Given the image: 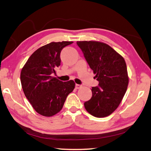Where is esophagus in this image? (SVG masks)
I'll use <instances>...</instances> for the list:
<instances>
[{"label":"esophagus","instance_id":"obj_1","mask_svg":"<svg viewBox=\"0 0 151 151\" xmlns=\"http://www.w3.org/2000/svg\"><path fill=\"white\" fill-rule=\"evenodd\" d=\"M81 85H78V84H76V85H75V88H76V89H78V88H80L81 87Z\"/></svg>","mask_w":151,"mask_h":151}]
</instances>
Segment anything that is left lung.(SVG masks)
I'll list each match as a JSON object with an SVG mask.
<instances>
[{"mask_svg":"<svg viewBox=\"0 0 151 151\" xmlns=\"http://www.w3.org/2000/svg\"><path fill=\"white\" fill-rule=\"evenodd\" d=\"M76 44L99 82L92 87L91 99L84 105L94 116H109L117 109L127 91L129 77L125 60L105 43L78 41Z\"/></svg>","mask_w":151,"mask_h":151,"instance_id":"1","label":"left lung"}]
</instances>
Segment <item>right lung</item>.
<instances>
[{"mask_svg":"<svg viewBox=\"0 0 151 151\" xmlns=\"http://www.w3.org/2000/svg\"><path fill=\"white\" fill-rule=\"evenodd\" d=\"M72 43L52 42L38 48L22 68L20 82L25 96L42 116H52L58 113L75 88L73 81L63 82L53 76L60 65L61 50Z\"/></svg>","mask_w":151,"mask_h":151,"instance_id":"1","label":"right lung"}]
</instances>
